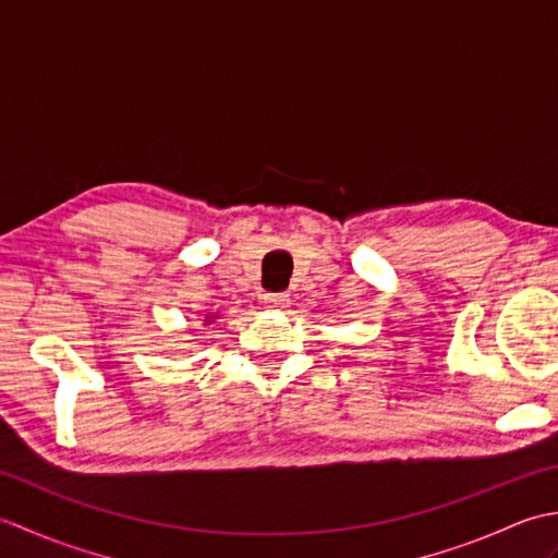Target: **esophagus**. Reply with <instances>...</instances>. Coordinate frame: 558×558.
<instances>
[{
    "label": "esophagus",
    "instance_id": "esophagus-1",
    "mask_svg": "<svg viewBox=\"0 0 558 558\" xmlns=\"http://www.w3.org/2000/svg\"><path fill=\"white\" fill-rule=\"evenodd\" d=\"M264 302L268 306H276V310H286V306L290 304V294L288 292H268V294H264Z\"/></svg>",
    "mask_w": 558,
    "mask_h": 558
}]
</instances>
